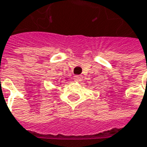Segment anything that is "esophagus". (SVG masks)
<instances>
[{"label":"esophagus","instance_id":"esophagus-1","mask_svg":"<svg viewBox=\"0 0 147 147\" xmlns=\"http://www.w3.org/2000/svg\"><path fill=\"white\" fill-rule=\"evenodd\" d=\"M83 79L82 76L81 75H77V76H74V81L76 82H81Z\"/></svg>","mask_w":147,"mask_h":147}]
</instances>
